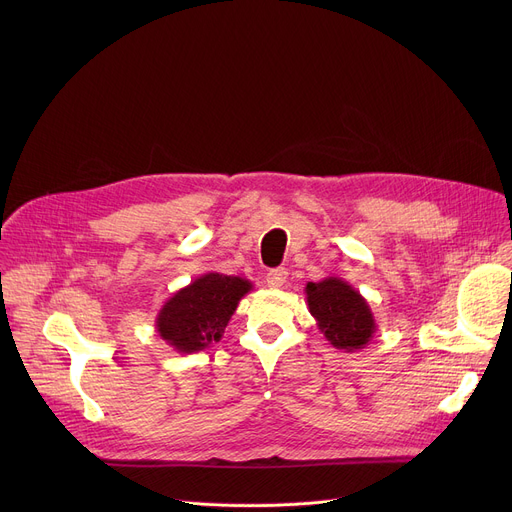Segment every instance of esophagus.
Segmentation results:
<instances>
[{
	"label": "esophagus",
	"mask_w": 512,
	"mask_h": 512,
	"mask_svg": "<svg viewBox=\"0 0 512 512\" xmlns=\"http://www.w3.org/2000/svg\"><path fill=\"white\" fill-rule=\"evenodd\" d=\"M267 285L269 287H273V289H277V287H281L285 281H287V271L283 269V267H277V269H271L269 273H267Z\"/></svg>",
	"instance_id": "esophagus-1"
}]
</instances>
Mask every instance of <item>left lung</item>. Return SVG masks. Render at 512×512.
<instances>
[{"mask_svg": "<svg viewBox=\"0 0 512 512\" xmlns=\"http://www.w3.org/2000/svg\"><path fill=\"white\" fill-rule=\"evenodd\" d=\"M304 291L310 314L334 348L356 352L373 340L377 322L371 306L348 281L326 277L310 281Z\"/></svg>", "mask_w": 512, "mask_h": 512, "instance_id": "left-lung-1", "label": "left lung"}]
</instances>
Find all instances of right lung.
I'll use <instances>...</instances> for the list:
<instances>
[{
    "mask_svg": "<svg viewBox=\"0 0 512 512\" xmlns=\"http://www.w3.org/2000/svg\"><path fill=\"white\" fill-rule=\"evenodd\" d=\"M251 289L249 279L208 271L164 302L156 330L176 352L204 350L223 338L231 316Z\"/></svg>",
    "mask_w": 512,
    "mask_h": 512,
    "instance_id": "1",
    "label": "right lung"
}]
</instances>
